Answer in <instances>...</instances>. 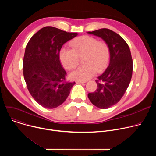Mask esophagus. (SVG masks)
Returning a JSON list of instances; mask_svg holds the SVG:
<instances>
[{
    "instance_id": "34e87169",
    "label": "esophagus",
    "mask_w": 156,
    "mask_h": 156,
    "mask_svg": "<svg viewBox=\"0 0 156 156\" xmlns=\"http://www.w3.org/2000/svg\"><path fill=\"white\" fill-rule=\"evenodd\" d=\"M76 83H85L87 82V81H84V80H76Z\"/></svg>"
}]
</instances>
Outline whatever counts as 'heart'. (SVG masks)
Masks as SVG:
<instances>
[{
    "mask_svg": "<svg viewBox=\"0 0 156 156\" xmlns=\"http://www.w3.org/2000/svg\"><path fill=\"white\" fill-rule=\"evenodd\" d=\"M71 49L62 48L59 59L63 67L71 70L78 65L79 58L84 64L70 74L72 79L86 80L97 72H101L107 66L110 58V49L104 41L84 36L77 37L70 43Z\"/></svg>",
    "mask_w": 156,
    "mask_h": 156,
    "instance_id": "obj_1",
    "label": "heart"
}]
</instances>
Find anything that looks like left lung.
<instances>
[{"instance_id": "8db88e82", "label": "left lung", "mask_w": 156, "mask_h": 156, "mask_svg": "<svg viewBox=\"0 0 156 156\" xmlns=\"http://www.w3.org/2000/svg\"><path fill=\"white\" fill-rule=\"evenodd\" d=\"M88 34L101 37L110 49L107 68L96 80V91L87 94L91 103L101 109L116 104L124 95L132 76L133 60L125 41L113 31L102 28Z\"/></svg>"}]
</instances>
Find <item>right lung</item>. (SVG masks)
Wrapping results in <instances>:
<instances>
[{"label": "right lung", "mask_w": 156, "mask_h": 156, "mask_svg": "<svg viewBox=\"0 0 156 156\" xmlns=\"http://www.w3.org/2000/svg\"><path fill=\"white\" fill-rule=\"evenodd\" d=\"M78 35L46 27L27 44L23 58V75L33 99L47 108H56L69 96L75 82H66V73L59 59L63 44Z\"/></svg>", "instance_id": "1"}]
</instances>
